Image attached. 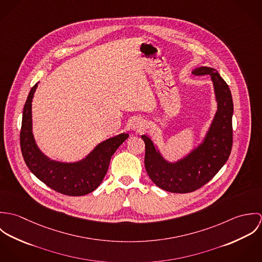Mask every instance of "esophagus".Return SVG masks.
Listing matches in <instances>:
<instances>
[{
	"label": "esophagus",
	"instance_id": "1",
	"mask_svg": "<svg viewBox=\"0 0 262 262\" xmlns=\"http://www.w3.org/2000/svg\"><path fill=\"white\" fill-rule=\"evenodd\" d=\"M145 127V123L142 119H136L132 122V129L134 131H141Z\"/></svg>",
	"mask_w": 262,
	"mask_h": 262
}]
</instances>
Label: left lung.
<instances>
[{
    "label": "left lung",
    "mask_w": 262,
    "mask_h": 262,
    "mask_svg": "<svg viewBox=\"0 0 262 262\" xmlns=\"http://www.w3.org/2000/svg\"><path fill=\"white\" fill-rule=\"evenodd\" d=\"M198 75H210L218 102V111L204 142L184 159L170 163L155 149L147 135L144 164L151 181L160 188L178 193L196 190L210 182L228 160L233 144V101L231 91L219 73L211 68H199Z\"/></svg>",
    "instance_id": "left-lung-1"
}]
</instances>
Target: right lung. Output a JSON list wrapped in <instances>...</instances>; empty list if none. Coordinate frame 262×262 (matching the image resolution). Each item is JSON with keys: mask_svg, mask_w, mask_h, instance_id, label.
Listing matches in <instances>:
<instances>
[{"mask_svg": "<svg viewBox=\"0 0 262 262\" xmlns=\"http://www.w3.org/2000/svg\"><path fill=\"white\" fill-rule=\"evenodd\" d=\"M37 83L31 89L24 105L20 146L30 171L47 187L66 195L78 196L94 191L103 182L113 154L128 138L122 133L100 143L84 159L75 163L50 160L37 147L32 134L31 107Z\"/></svg>", "mask_w": 262, "mask_h": 262, "instance_id": "add662e5", "label": "right lung"}]
</instances>
